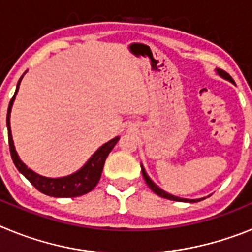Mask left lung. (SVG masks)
<instances>
[{
    "mask_svg": "<svg viewBox=\"0 0 252 252\" xmlns=\"http://www.w3.org/2000/svg\"><path fill=\"white\" fill-rule=\"evenodd\" d=\"M216 70H217L218 75H221L222 78H224V79H227V81H230L231 83H233L232 77H231V75L228 74V73L224 72V70H222V69H216ZM141 171H142V177H144V179H145V182H146V184H148V186H149V188H150L151 190H153V192L155 193V194L160 195V197L166 198V199H170V201H177V202H189V203H195V202L203 201V199H204V198H199V199H187V198H180V197H175V195L169 194V193L164 192V190H162V189H160L159 187L157 186V184L154 183L153 180H151L150 178H149V175L146 174L145 169H144V166H142V165H141Z\"/></svg>",
    "mask_w": 252,
    "mask_h": 252,
    "instance_id": "8db88e82",
    "label": "left lung"
}]
</instances>
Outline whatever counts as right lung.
Listing matches in <instances>:
<instances>
[{
	"instance_id": "obj_1",
	"label": "right lung",
	"mask_w": 252,
	"mask_h": 252,
	"mask_svg": "<svg viewBox=\"0 0 252 252\" xmlns=\"http://www.w3.org/2000/svg\"><path fill=\"white\" fill-rule=\"evenodd\" d=\"M25 74V73H24ZM22 77L17 82L16 91H15V94L11 98L10 104H8L7 110V130H8V145H10V153L11 158H12V161L15 164V166L17 168V170L21 173L26 179L30 182L37 190H40L41 193L46 195H50V197H57V198H73V197H79V195L87 194L90 193L93 188H94L99 182V178L102 175V170H103L104 161H106L108 154L111 153V150L113 149V146L117 144V141L120 140V137H115V139L110 140L108 142L103 144L98 150L93 154L91 159L82 166L81 169L75 173L70 175H66L63 178H48L43 177V175H39L37 173L31 170L30 168L24 164V162L20 160L19 155H17L16 150H15V145H13L12 135H11V127H10V113L11 108H12L13 101H15V97L17 94V91H19L20 82H21Z\"/></svg>"
}]
</instances>
